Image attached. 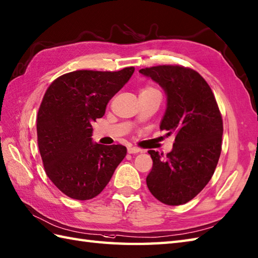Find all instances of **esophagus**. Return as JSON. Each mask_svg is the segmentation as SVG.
<instances>
[{
	"mask_svg": "<svg viewBox=\"0 0 258 258\" xmlns=\"http://www.w3.org/2000/svg\"><path fill=\"white\" fill-rule=\"evenodd\" d=\"M127 152H128L130 154H137V153H141V152H143V151H142V148H140V147L131 146V147L127 148Z\"/></svg>",
	"mask_w": 258,
	"mask_h": 258,
	"instance_id": "1",
	"label": "esophagus"
}]
</instances>
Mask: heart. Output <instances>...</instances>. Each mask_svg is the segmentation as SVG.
I'll return each mask as SVG.
<instances>
[{"label":"heart","instance_id":"heart-1","mask_svg":"<svg viewBox=\"0 0 258 258\" xmlns=\"http://www.w3.org/2000/svg\"><path fill=\"white\" fill-rule=\"evenodd\" d=\"M152 90H157V89H155L153 87H146V88H144L142 91H152Z\"/></svg>","mask_w":258,"mask_h":258}]
</instances>
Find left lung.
<instances>
[{
    "mask_svg": "<svg viewBox=\"0 0 258 258\" xmlns=\"http://www.w3.org/2000/svg\"><path fill=\"white\" fill-rule=\"evenodd\" d=\"M165 90L167 109L160 130L175 134L166 156L148 151L153 168L147 187L160 202L180 206L192 200L212 178L222 149L223 121L208 82L196 70L178 64L141 69Z\"/></svg>",
    "mask_w": 258,
    "mask_h": 258,
    "instance_id": "8db88e82",
    "label": "left lung"
}]
</instances>
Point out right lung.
I'll return each instance as SVG.
<instances>
[{
    "instance_id": "obj_1",
    "label": "right lung",
    "mask_w": 258,
    "mask_h": 258,
    "mask_svg": "<svg viewBox=\"0 0 258 258\" xmlns=\"http://www.w3.org/2000/svg\"><path fill=\"white\" fill-rule=\"evenodd\" d=\"M77 70L53 80L37 114V143L48 178L62 194L89 200L105 188L126 156L123 145L92 142V122L104 115L109 101L133 75Z\"/></svg>"
}]
</instances>
